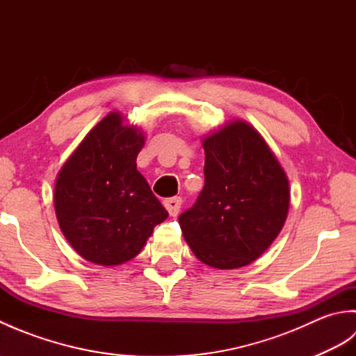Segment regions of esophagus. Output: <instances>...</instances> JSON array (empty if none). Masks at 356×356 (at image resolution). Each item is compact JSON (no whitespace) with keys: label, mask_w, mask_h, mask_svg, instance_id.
I'll return each instance as SVG.
<instances>
[{"label":"esophagus","mask_w":356,"mask_h":356,"mask_svg":"<svg viewBox=\"0 0 356 356\" xmlns=\"http://www.w3.org/2000/svg\"><path fill=\"white\" fill-rule=\"evenodd\" d=\"M165 208L168 209L170 216H177L179 211H180V207H182V199L180 197H171V199H166L163 202Z\"/></svg>","instance_id":"obj_1"}]
</instances>
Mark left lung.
<instances>
[{"label":"left lung","instance_id":"8db88e82","mask_svg":"<svg viewBox=\"0 0 356 356\" xmlns=\"http://www.w3.org/2000/svg\"><path fill=\"white\" fill-rule=\"evenodd\" d=\"M205 186L179 216L186 243L208 266L237 269L266 251L289 211V180L254 127L232 120L202 140Z\"/></svg>","mask_w":356,"mask_h":356}]
</instances>
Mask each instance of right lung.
<instances>
[{"label": "right lung", "instance_id": "right-lung-1", "mask_svg": "<svg viewBox=\"0 0 356 356\" xmlns=\"http://www.w3.org/2000/svg\"><path fill=\"white\" fill-rule=\"evenodd\" d=\"M145 136L111 111L59 170L55 213L82 259L116 266L134 259L168 213L138 171Z\"/></svg>", "mask_w": 356, "mask_h": 356}]
</instances>
